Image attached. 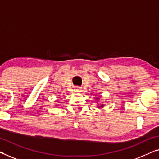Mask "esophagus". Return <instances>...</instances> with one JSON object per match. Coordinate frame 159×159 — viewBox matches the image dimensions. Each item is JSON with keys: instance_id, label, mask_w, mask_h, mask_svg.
<instances>
[{"instance_id": "1", "label": "esophagus", "mask_w": 159, "mask_h": 159, "mask_svg": "<svg viewBox=\"0 0 159 159\" xmlns=\"http://www.w3.org/2000/svg\"><path fill=\"white\" fill-rule=\"evenodd\" d=\"M75 90H76V91H79V92H80V91H81V89H80V87H77L76 89H75Z\"/></svg>"}]
</instances>
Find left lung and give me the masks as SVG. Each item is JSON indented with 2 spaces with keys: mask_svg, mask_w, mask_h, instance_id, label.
Wrapping results in <instances>:
<instances>
[{
  "mask_svg": "<svg viewBox=\"0 0 159 159\" xmlns=\"http://www.w3.org/2000/svg\"><path fill=\"white\" fill-rule=\"evenodd\" d=\"M101 106H103V105H101Z\"/></svg>",
  "mask_w": 159,
  "mask_h": 159,
  "instance_id": "1",
  "label": "left lung"
}]
</instances>
